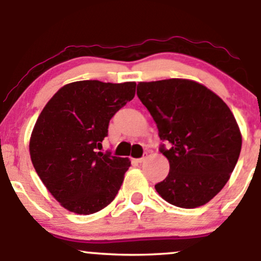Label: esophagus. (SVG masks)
Masks as SVG:
<instances>
[{
	"mask_svg": "<svg viewBox=\"0 0 261 261\" xmlns=\"http://www.w3.org/2000/svg\"><path fill=\"white\" fill-rule=\"evenodd\" d=\"M146 158H147V153H146L145 155H143V157H141V158H137L136 162H137V163H142V162H145Z\"/></svg>",
	"mask_w": 261,
	"mask_h": 261,
	"instance_id": "34e87169",
	"label": "esophagus"
}]
</instances>
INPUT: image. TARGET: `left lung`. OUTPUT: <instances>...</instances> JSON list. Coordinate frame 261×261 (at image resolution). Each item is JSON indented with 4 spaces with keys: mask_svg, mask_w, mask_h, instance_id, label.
<instances>
[{
    "mask_svg": "<svg viewBox=\"0 0 261 261\" xmlns=\"http://www.w3.org/2000/svg\"><path fill=\"white\" fill-rule=\"evenodd\" d=\"M137 97L167 142L160 151L169 161V173L154 185L172 205H205L228 181L242 148V135L227 104L200 83L170 79L140 82Z\"/></svg>",
    "mask_w": 261,
    "mask_h": 261,
    "instance_id": "left-lung-1",
    "label": "left lung"
}]
</instances>
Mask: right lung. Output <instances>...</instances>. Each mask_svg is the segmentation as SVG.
Instances as JSON below:
<instances>
[{
	"label": "right lung",
	"mask_w": 261,
	"mask_h": 261,
	"mask_svg": "<svg viewBox=\"0 0 261 261\" xmlns=\"http://www.w3.org/2000/svg\"><path fill=\"white\" fill-rule=\"evenodd\" d=\"M135 88V82L79 81L60 88L39 115L29 142L32 163L68 211L91 215L115 199L131 162L98 149Z\"/></svg>",
	"instance_id": "obj_1"
}]
</instances>
